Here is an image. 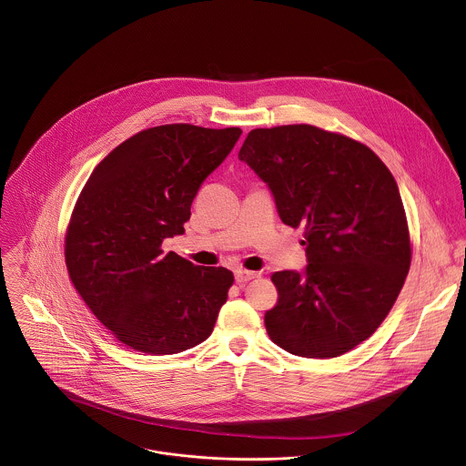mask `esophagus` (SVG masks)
<instances>
[{
    "mask_svg": "<svg viewBox=\"0 0 466 466\" xmlns=\"http://www.w3.org/2000/svg\"><path fill=\"white\" fill-rule=\"evenodd\" d=\"M234 275H236V282H238V284H245V282H248V280L258 277V271H250V269H243V268L236 269Z\"/></svg>",
    "mask_w": 466,
    "mask_h": 466,
    "instance_id": "34e87169",
    "label": "esophagus"
}]
</instances>
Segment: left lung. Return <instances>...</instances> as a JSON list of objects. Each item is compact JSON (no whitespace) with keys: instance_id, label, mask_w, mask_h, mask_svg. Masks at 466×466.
<instances>
[{"instance_id":"left-lung-1","label":"left lung","mask_w":466,"mask_h":466,"mask_svg":"<svg viewBox=\"0 0 466 466\" xmlns=\"http://www.w3.org/2000/svg\"><path fill=\"white\" fill-rule=\"evenodd\" d=\"M239 160L268 184L280 219L306 228V269L271 275L269 339L300 358L352 350L384 321L411 264L393 175L366 145L312 125L256 128Z\"/></svg>"}]
</instances>
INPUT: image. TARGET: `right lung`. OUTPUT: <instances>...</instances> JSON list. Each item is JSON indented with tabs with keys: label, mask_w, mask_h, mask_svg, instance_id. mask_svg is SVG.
Masks as SVG:
<instances>
[{
	"label": "right lung",
	"mask_w": 466,
	"mask_h": 466,
	"mask_svg": "<svg viewBox=\"0 0 466 466\" xmlns=\"http://www.w3.org/2000/svg\"><path fill=\"white\" fill-rule=\"evenodd\" d=\"M239 136L238 127L147 128L86 182L66 232L67 273L91 312L132 350L169 356L210 336L232 271L164 254L162 241L184 234L202 182Z\"/></svg>",
	"instance_id": "right-lung-1"
}]
</instances>
